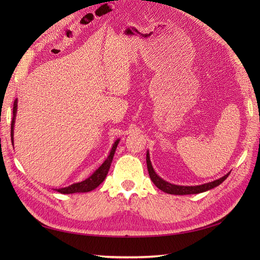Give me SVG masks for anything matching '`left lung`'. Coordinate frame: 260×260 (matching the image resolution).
Segmentation results:
<instances>
[{
	"label": "left lung",
	"mask_w": 260,
	"mask_h": 260,
	"mask_svg": "<svg viewBox=\"0 0 260 260\" xmlns=\"http://www.w3.org/2000/svg\"><path fill=\"white\" fill-rule=\"evenodd\" d=\"M146 164H147V170H148V175L151 177V180L153 181V183L161 190L165 193L168 194H174V195H187V194H199V193H203L206 192L208 190H211L218 185L221 184L223 181L228 178V176L230 175V172H228L226 175H224L223 177L219 178L215 181H211V182L208 183H204L201 185H177V184H172L170 182H167L166 180H164L162 178H160L158 175L156 174L152 162H151V158H149V152H146Z\"/></svg>",
	"instance_id": "obj_1"
}]
</instances>
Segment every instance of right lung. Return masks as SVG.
<instances>
[{
  "label": "right lung",
  "instance_id": "obj_1",
  "mask_svg": "<svg viewBox=\"0 0 260 260\" xmlns=\"http://www.w3.org/2000/svg\"><path fill=\"white\" fill-rule=\"evenodd\" d=\"M17 106H18V101L16 100L14 102V107H13V120H12V129H11V139H12V143L14 146V127H15V120H16V115H17ZM119 139H117L113 146L111 152H109L107 158L103 161V164L93 172V174L86 178L85 180L81 181V182H77L73 183L66 187H61V188H55V191H57L61 194H73V193H86L93 191L94 188H96L103 181L105 180L109 167H111V164L113 161L114 155L116 152V148L118 143H119Z\"/></svg>",
  "mask_w": 260,
  "mask_h": 260
}]
</instances>
